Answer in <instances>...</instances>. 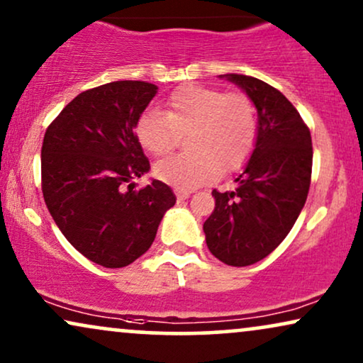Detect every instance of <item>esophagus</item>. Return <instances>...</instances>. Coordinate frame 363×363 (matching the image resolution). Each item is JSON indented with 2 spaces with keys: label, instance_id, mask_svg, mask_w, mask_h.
I'll return each instance as SVG.
<instances>
[{
  "label": "esophagus",
  "instance_id": "esophagus-1",
  "mask_svg": "<svg viewBox=\"0 0 363 363\" xmlns=\"http://www.w3.org/2000/svg\"><path fill=\"white\" fill-rule=\"evenodd\" d=\"M176 196L179 197V199H187V197L191 196V191H187V189H176Z\"/></svg>",
  "mask_w": 363,
  "mask_h": 363
}]
</instances>
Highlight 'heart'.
I'll return each instance as SVG.
<instances>
[{"label": "heart", "mask_w": 363, "mask_h": 363, "mask_svg": "<svg viewBox=\"0 0 363 363\" xmlns=\"http://www.w3.org/2000/svg\"><path fill=\"white\" fill-rule=\"evenodd\" d=\"M135 139L152 155H164L186 137L189 152L159 160V181L194 189L219 174L235 172L251 157L258 140V112L247 95L206 85H184L166 100L164 112L145 110L135 122Z\"/></svg>", "instance_id": "1"}]
</instances>
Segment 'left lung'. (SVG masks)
Returning <instances> with one entry per match:
<instances>
[{
  "label": "left lung",
  "mask_w": 363,
  "mask_h": 363,
  "mask_svg": "<svg viewBox=\"0 0 363 363\" xmlns=\"http://www.w3.org/2000/svg\"><path fill=\"white\" fill-rule=\"evenodd\" d=\"M258 110V140L235 191H213L206 219L209 251L229 266H250L277 250L303 209L311 181L310 128L281 91L255 77L229 73Z\"/></svg>",
  "instance_id": "8db88e82"
}]
</instances>
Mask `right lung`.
Returning a JSON list of instances; mask_svg holds the SVG:
<instances>
[{
  "label": "right lung",
  "mask_w": 363,
  "mask_h": 363,
  "mask_svg": "<svg viewBox=\"0 0 363 363\" xmlns=\"http://www.w3.org/2000/svg\"><path fill=\"white\" fill-rule=\"evenodd\" d=\"M155 94L157 86L140 80L95 86L77 95L45 132L47 208L68 242L105 268H123L144 255L176 204L164 182L154 179L139 191L132 182L150 169L134 128Z\"/></svg>",
  "instance_id": "add662e5"
}]
</instances>
